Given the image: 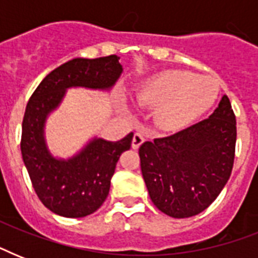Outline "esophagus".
<instances>
[{
  "mask_svg": "<svg viewBox=\"0 0 258 258\" xmlns=\"http://www.w3.org/2000/svg\"><path fill=\"white\" fill-rule=\"evenodd\" d=\"M143 142H145V135L142 133H135L133 137V149H139Z\"/></svg>",
  "mask_w": 258,
  "mask_h": 258,
  "instance_id": "34e87169",
  "label": "esophagus"
}]
</instances>
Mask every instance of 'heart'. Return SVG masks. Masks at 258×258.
<instances>
[{"label":"heart","instance_id":"obj_1","mask_svg":"<svg viewBox=\"0 0 258 258\" xmlns=\"http://www.w3.org/2000/svg\"><path fill=\"white\" fill-rule=\"evenodd\" d=\"M220 86L212 78H198L186 71H169L151 79L137 95L139 104L159 107L158 123L163 128H179L212 108Z\"/></svg>","mask_w":258,"mask_h":258}]
</instances>
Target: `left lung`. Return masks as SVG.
<instances>
[{"label":"left lung","instance_id":"obj_1","mask_svg":"<svg viewBox=\"0 0 258 258\" xmlns=\"http://www.w3.org/2000/svg\"><path fill=\"white\" fill-rule=\"evenodd\" d=\"M236 139V115L224 95L208 119L145 142L139 149L141 169L154 205L174 218L208 209L232 174Z\"/></svg>","mask_w":258,"mask_h":258}]
</instances>
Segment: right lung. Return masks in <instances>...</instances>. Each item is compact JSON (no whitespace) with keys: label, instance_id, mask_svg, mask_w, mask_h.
Wrapping results in <instances>:
<instances>
[{"label":"right lung","instance_id":"1","mask_svg":"<svg viewBox=\"0 0 258 258\" xmlns=\"http://www.w3.org/2000/svg\"><path fill=\"white\" fill-rule=\"evenodd\" d=\"M116 54L74 58L52 71L32 93L22 119L21 154L33 188L45 208L67 218H80L100 208L109 192L116 163L130 150L134 134L119 142L93 139L72 159L49 154L44 141L46 115L57 107L70 87L107 89L120 76Z\"/></svg>","mask_w":258,"mask_h":258}]
</instances>
